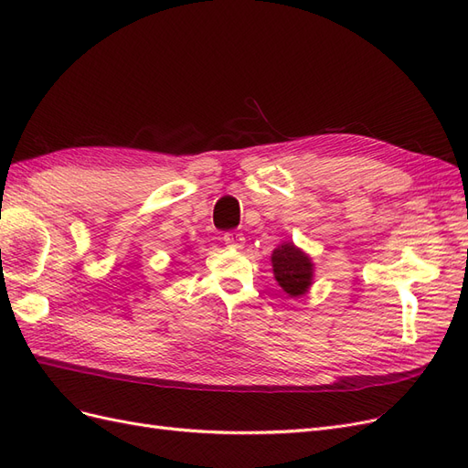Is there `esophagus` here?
<instances>
[{"mask_svg": "<svg viewBox=\"0 0 468 468\" xmlns=\"http://www.w3.org/2000/svg\"><path fill=\"white\" fill-rule=\"evenodd\" d=\"M224 244L229 246V248H242L244 246V242H246V238H244V234L242 232H236V230H230V232H226L224 234Z\"/></svg>", "mask_w": 468, "mask_h": 468, "instance_id": "34e87169", "label": "esophagus"}]
</instances>
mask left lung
I'll list each match as a JSON object with an SVG mask.
<instances>
[{"label": "left lung", "instance_id": "1", "mask_svg": "<svg viewBox=\"0 0 468 468\" xmlns=\"http://www.w3.org/2000/svg\"><path fill=\"white\" fill-rule=\"evenodd\" d=\"M271 263L279 285L291 296H301L313 285V263H310V258L304 256L301 250H296L291 242L279 246L273 251Z\"/></svg>", "mask_w": 468, "mask_h": 468}]
</instances>
